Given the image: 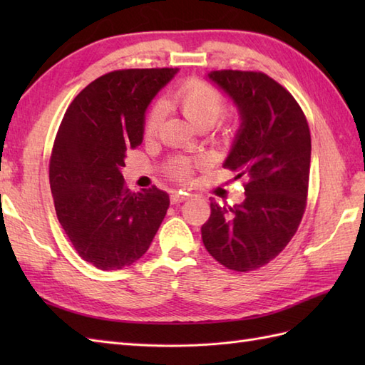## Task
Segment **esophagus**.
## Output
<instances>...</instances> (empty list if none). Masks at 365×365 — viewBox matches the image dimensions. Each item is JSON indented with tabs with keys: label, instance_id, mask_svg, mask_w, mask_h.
Returning <instances> with one entry per match:
<instances>
[{
	"label": "esophagus",
	"instance_id": "obj_1",
	"mask_svg": "<svg viewBox=\"0 0 365 365\" xmlns=\"http://www.w3.org/2000/svg\"><path fill=\"white\" fill-rule=\"evenodd\" d=\"M188 197H190L188 192H182V191L173 192V195H170V204H180V202H183V200H187Z\"/></svg>",
	"mask_w": 365,
	"mask_h": 365
}]
</instances>
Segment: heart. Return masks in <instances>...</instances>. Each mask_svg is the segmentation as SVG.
<instances>
[{
  "mask_svg": "<svg viewBox=\"0 0 365 365\" xmlns=\"http://www.w3.org/2000/svg\"><path fill=\"white\" fill-rule=\"evenodd\" d=\"M169 102L183 114V118L191 125H195L199 130H208L212 125H215L224 108V98L220 92L212 88L210 84L197 80H191L182 84L174 92ZM165 103L157 102L152 105L149 113H147L144 123V131L147 136H153L158 133L161 123L165 120ZM190 169V163L183 160H178L173 165V173L180 177L188 175Z\"/></svg>",
  "mask_w": 365,
  "mask_h": 365,
  "instance_id": "heart-1",
  "label": "heart"
}]
</instances>
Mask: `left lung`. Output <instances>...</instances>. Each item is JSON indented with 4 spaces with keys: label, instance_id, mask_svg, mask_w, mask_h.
<instances>
[{
    "label": "left lung",
    "instance_id": "8db88e82",
    "mask_svg": "<svg viewBox=\"0 0 365 365\" xmlns=\"http://www.w3.org/2000/svg\"><path fill=\"white\" fill-rule=\"evenodd\" d=\"M235 105L240 127L222 166L246 178L245 200L210 202L200 227L205 250L221 265L251 271L273 260L297 232L306 208L311 131L297 100L262 72L207 75Z\"/></svg>",
    "mask_w": 365,
    "mask_h": 365
}]
</instances>
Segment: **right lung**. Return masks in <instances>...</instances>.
Returning a JSON list of instances; mask_svg holds the SVG:
<instances>
[{"instance_id":"1","label":"right lung","mask_w":365,"mask_h":365,"mask_svg":"<svg viewBox=\"0 0 365 365\" xmlns=\"http://www.w3.org/2000/svg\"><path fill=\"white\" fill-rule=\"evenodd\" d=\"M178 68L115 71L88 84L61 122L50 160L58 220L80 257L98 269L128 267L149 250L169 196L123 185L125 152L141 145L145 111Z\"/></svg>"}]
</instances>
